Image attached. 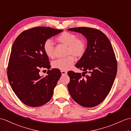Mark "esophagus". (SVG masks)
<instances>
[{
	"label": "esophagus",
	"instance_id": "34e87169",
	"mask_svg": "<svg viewBox=\"0 0 131 131\" xmlns=\"http://www.w3.org/2000/svg\"><path fill=\"white\" fill-rule=\"evenodd\" d=\"M61 73H62V75H65L67 74V72L65 71H61Z\"/></svg>",
	"mask_w": 131,
	"mask_h": 131
}]
</instances>
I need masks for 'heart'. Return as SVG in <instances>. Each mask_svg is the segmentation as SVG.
Segmentation results:
<instances>
[{
    "label": "heart",
    "mask_w": 131,
    "mask_h": 131,
    "mask_svg": "<svg viewBox=\"0 0 131 131\" xmlns=\"http://www.w3.org/2000/svg\"><path fill=\"white\" fill-rule=\"evenodd\" d=\"M60 44L67 46L64 58H59L52 63L54 68L66 71L72 67L74 62V57L80 58L84 56L87 49V44L82 39H79L77 35L68 31H64L56 38ZM43 49L47 56L53 59L55 57L54 44L51 39H47L43 44Z\"/></svg>",
    "instance_id": "1"
}]
</instances>
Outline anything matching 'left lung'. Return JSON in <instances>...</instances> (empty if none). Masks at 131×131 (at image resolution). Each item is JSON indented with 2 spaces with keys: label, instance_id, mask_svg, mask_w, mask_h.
<instances>
[{
  "label": "left lung",
  "instance_id": "8db88e82",
  "mask_svg": "<svg viewBox=\"0 0 131 131\" xmlns=\"http://www.w3.org/2000/svg\"><path fill=\"white\" fill-rule=\"evenodd\" d=\"M68 30L82 33L88 41L85 54L75 64L84 72H68L69 92L81 106L95 107L105 100L113 85L117 71L115 54L110 40L100 30L88 27Z\"/></svg>",
  "mask_w": 131,
  "mask_h": 131
}]
</instances>
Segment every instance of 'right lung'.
<instances>
[{"label":"right lung","mask_w":131,"mask_h":131,"mask_svg":"<svg viewBox=\"0 0 131 131\" xmlns=\"http://www.w3.org/2000/svg\"><path fill=\"white\" fill-rule=\"evenodd\" d=\"M47 27L25 30L13 44L7 68V75L13 91L24 104L36 107L43 106L52 97L53 90L61 75L58 69L39 75L40 69L50 68L43 49L45 41L62 31Z\"/></svg>","instance_id":"1"}]
</instances>
